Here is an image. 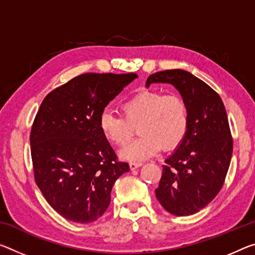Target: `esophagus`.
Listing matches in <instances>:
<instances>
[{"mask_svg": "<svg viewBox=\"0 0 255 255\" xmlns=\"http://www.w3.org/2000/svg\"><path fill=\"white\" fill-rule=\"evenodd\" d=\"M140 165H142V163L140 162H130V169L131 170H135V169L139 168Z\"/></svg>", "mask_w": 255, "mask_h": 255, "instance_id": "obj_1", "label": "esophagus"}]
</instances>
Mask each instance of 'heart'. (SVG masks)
Segmentation results:
<instances>
[{
    "label": "heart",
    "instance_id": "obj_1",
    "mask_svg": "<svg viewBox=\"0 0 255 255\" xmlns=\"http://www.w3.org/2000/svg\"><path fill=\"white\" fill-rule=\"evenodd\" d=\"M123 116L103 110L99 127L104 137L117 146H125L138 125V138L121 151L123 159L140 162L161 149H173L183 143L189 127V108L176 93L142 91L121 104Z\"/></svg>",
    "mask_w": 255,
    "mask_h": 255
}]
</instances>
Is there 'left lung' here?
<instances>
[{"label":"left lung","mask_w":255,"mask_h":255,"mask_svg":"<svg viewBox=\"0 0 255 255\" xmlns=\"http://www.w3.org/2000/svg\"><path fill=\"white\" fill-rule=\"evenodd\" d=\"M153 83L173 85L189 108L187 135L162 165L156 199L171 215H194L215 199L227 176L233 154L227 112L219 94L188 71L155 72L146 87Z\"/></svg>","instance_id":"8db88e82"}]
</instances>
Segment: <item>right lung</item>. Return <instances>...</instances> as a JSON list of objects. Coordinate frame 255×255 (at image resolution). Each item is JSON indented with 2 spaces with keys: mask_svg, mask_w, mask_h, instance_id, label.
Here are the masks:
<instances>
[{
  "mask_svg": "<svg viewBox=\"0 0 255 255\" xmlns=\"http://www.w3.org/2000/svg\"><path fill=\"white\" fill-rule=\"evenodd\" d=\"M135 74L79 75L48 93L30 130L34 178L47 203L68 220H98L116 180L129 171L100 130L99 118Z\"/></svg>",
  "mask_w": 255,
  "mask_h": 255,
  "instance_id": "obj_1",
  "label": "right lung"
}]
</instances>
